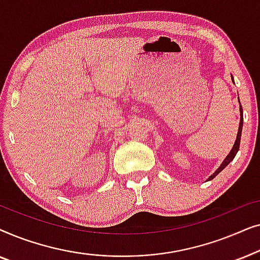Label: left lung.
I'll return each instance as SVG.
<instances>
[{
    "instance_id": "left-lung-1",
    "label": "left lung",
    "mask_w": 260,
    "mask_h": 260,
    "mask_svg": "<svg viewBox=\"0 0 260 260\" xmlns=\"http://www.w3.org/2000/svg\"><path fill=\"white\" fill-rule=\"evenodd\" d=\"M232 81H233V83H234V80H233V77H232ZM238 99H239V97H238ZM239 104H240V102H239ZM239 106H240V108H239V111H240V123H239V129H238L237 138H236V142H234V144H233V148L231 149L230 154L226 156V158L223 159L222 163H221V165H220L219 168L216 169L215 172L213 173L212 175L208 177L207 181H211V180H213V179H214V177H215L216 175H218V174H219L220 172H222V170L225 169L226 167L229 166L230 163L233 161V158L236 157V155H237L238 150H239V145H240V138H241V130H243V122H244V117H243V108H241V105H239Z\"/></svg>"
}]
</instances>
